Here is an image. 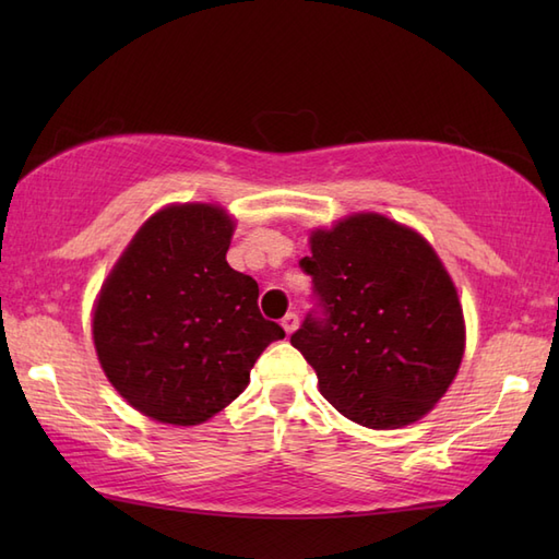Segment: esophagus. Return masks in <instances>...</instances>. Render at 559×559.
I'll return each mask as SVG.
<instances>
[{
    "label": "esophagus",
    "instance_id": "1",
    "mask_svg": "<svg viewBox=\"0 0 559 559\" xmlns=\"http://www.w3.org/2000/svg\"><path fill=\"white\" fill-rule=\"evenodd\" d=\"M298 324H300V319H298V314H295V312H288L286 317H283V322H281V326L286 329V334H293V331L298 329Z\"/></svg>",
    "mask_w": 559,
    "mask_h": 559
}]
</instances>
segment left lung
I'll list each match as a JSON object with an SVG mask.
<instances>
[{"label":"left lung","instance_id":"1","mask_svg":"<svg viewBox=\"0 0 559 559\" xmlns=\"http://www.w3.org/2000/svg\"><path fill=\"white\" fill-rule=\"evenodd\" d=\"M300 269L317 310L290 336L319 391L372 430L420 420L454 382L463 358L459 295L430 242L379 213L314 230Z\"/></svg>","mask_w":559,"mask_h":559}]
</instances>
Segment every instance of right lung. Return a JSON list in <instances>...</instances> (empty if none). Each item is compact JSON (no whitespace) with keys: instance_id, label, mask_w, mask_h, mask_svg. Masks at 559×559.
<instances>
[{"instance_id":"1","label":"right lung","mask_w":559,"mask_h":559,"mask_svg":"<svg viewBox=\"0 0 559 559\" xmlns=\"http://www.w3.org/2000/svg\"><path fill=\"white\" fill-rule=\"evenodd\" d=\"M235 223L221 206L177 204L141 225L103 283L93 343L110 384L153 420L199 425L242 394L269 343L259 286L230 269Z\"/></svg>"}]
</instances>
